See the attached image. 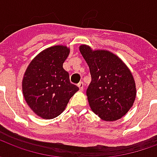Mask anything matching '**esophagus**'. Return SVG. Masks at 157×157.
I'll return each mask as SVG.
<instances>
[{
	"mask_svg": "<svg viewBox=\"0 0 157 157\" xmlns=\"http://www.w3.org/2000/svg\"><path fill=\"white\" fill-rule=\"evenodd\" d=\"M77 86H78L79 89H80L81 91H83V89H84V84H83V82H80Z\"/></svg>",
	"mask_w": 157,
	"mask_h": 157,
	"instance_id": "34e87169",
	"label": "esophagus"
}]
</instances>
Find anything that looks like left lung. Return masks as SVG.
<instances>
[{
    "instance_id": "left-lung-1",
    "label": "left lung",
    "mask_w": 157,
    "mask_h": 157,
    "mask_svg": "<svg viewBox=\"0 0 157 157\" xmlns=\"http://www.w3.org/2000/svg\"><path fill=\"white\" fill-rule=\"evenodd\" d=\"M80 52L87 63L92 82L86 96L92 111L105 121H115L131 109L136 87L130 70L118 56L105 49L82 44Z\"/></svg>"
}]
</instances>
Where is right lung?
<instances>
[{
    "instance_id": "add662e5",
    "label": "right lung",
    "mask_w": 157,
    "mask_h": 157,
    "mask_svg": "<svg viewBox=\"0 0 157 157\" xmlns=\"http://www.w3.org/2000/svg\"><path fill=\"white\" fill-rule=\"evenodd\" d=\"M65 45H55L33 59L23 75L22 94L33 113L44 119L56 118L79 88L70 82L63 64L70 54Z\"/></svg>"
}]
</instances>
